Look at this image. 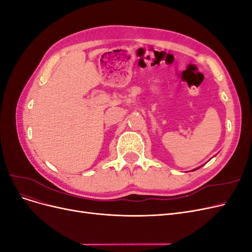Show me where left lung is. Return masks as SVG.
<instances>
[{"mask_svg": "<svg viewBox=\"0 0 252 252\" xmlns=\"http://www.w3.org/2000/svg\"><path fill=\"white\" fill-rule=\"evenodd\" d=\"M194 170H195V169H194Z\"/></svg>", "mask_w": 252, "mask_h": 252, "instance_id": "1", "label": "left lung"}]
</instances>
